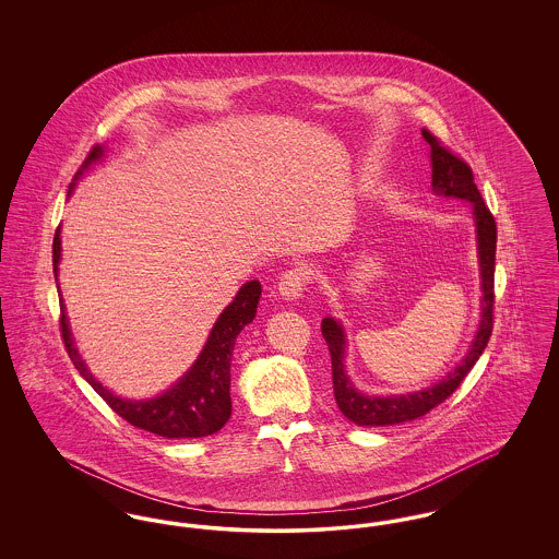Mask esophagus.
I'll use <instances>...</instances> for the list:
<instances>
[{"mask_svg":"<svg viewBox=\"0 0 559 559\" xmlns=\"http://www.w3.org/2000/svg\"><path fill=\"white\" fill-rule=\"evenodd\" d=\"M306 283H308V272L301 270V267H293V270H287V272L281 276L278 293H281L285 299H299V297L304 295Z\"/></svg>","mask_w":559,"mask_h":559,"instance_id":"obj_1","label":"esophagus"}]
</instances>
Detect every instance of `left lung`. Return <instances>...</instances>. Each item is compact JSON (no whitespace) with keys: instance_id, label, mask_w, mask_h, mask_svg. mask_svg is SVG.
<instances>
[{"instance_id":"1","label":"left lung","mask_w":559,"mask_h":559,"mask_svg":"<svg viewBox=\"0 0 559 559\" xmlns=\"http://www.w3.org/2000/svg\"><path fill=\"white\" fill-rule=\"evenodd\" d=\"M431 153V188L440 197H454L472 203L478 235L479 278H481V317L472 346L467 349L461 365L454 367L436 385L413 394L399 396H369L354 388L344 369L346 354V333L335 319H324L320 329L322 337L331 352L333 369V394L340 411L356 426H396L424 417L431 408L442 404L461 385L467 372L474 369L481 352L492 335V310H495V253H497V222L486 207L478 187L474 182V171L463 159L449 151L433 133L421 130Z\"/></svg>"}]
</instances>
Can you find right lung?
I'll list each match as a JSON object with an SVG mask.
<instances>
[{
	"instance_id": "obj_1",
	"label": "right lung",
	"mask_w": 559,
	"mask_h": 559,
	"mask_svg": "<svg viewBox=\"0 0 559 559\" xmlns=\"http://www.w3.org/2000/svg\"><path fill=\"white\" fill-rule=\"evenodd\" d=\"M100 157H103V146L96 144L83 160L80 171L75 174L71 190L78 185L81 174ZM60 249L62 247H60V226H58L52 245L53 276H58ZM260 295H262L260 281H249L240 287L233 304L226 306V310L219 314V319L215 320L210 340L203 347V352L199 354L197 362L190 367V371L176 385H171L157 399H119L112 392H108L107 388H103L100 381L94 379V374L81 360L78 347L73 346V337H71V329H69L62 299H60V333H62L64 347L69 352V358L73 360L81 377L128 424L163 436V438H203V436H212L217 429H222L230 419V413H233V402H230L233 349H235V342H237V335L242 331V326L255 319Z\"/></svg>"
}]
</instances>
